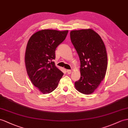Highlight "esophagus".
Returning a JSON list of instances; mask_svg holds the SVG:
<instances>
[{
	"label": "esophagus",
	"mask_w": 128,
	"mask_h": 128,
	"mask_svg": "<svg viewBox=\"0 0 128 128\" xmlns=\"http://www.w3.org/2000/svg\"><path fill=\"white\" fill-rule=\"evenodd\" d=\"M72 71L71 70H67V74H70L71 73H72Z\"/></svg>",
	"instance_id": "esophagus-1"
}]
</instances>
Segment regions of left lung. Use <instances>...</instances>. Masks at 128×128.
<instances>
[{"instance_id": "obj_1", "label": "left lung", "mask_w": 128, "mask_h": 128, "mask_svg": "<svg viewBox=\"0 0 128 128\" xmlns=\"http://www.w3.org/2000/svg\"><path fill=\"white\" fill-rule=\"evenodd\" d=\"M70 37L80 61L81 76L75 82V87L83 94H91L104 79L106 72L105 44L100 36L91 29L71 31Z\"/></svg>"}]
</instances>
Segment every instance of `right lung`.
Listing matches in <instances>:
<instances>
[{
	"instance_id": "right-lung-1",
	"label": "right lung",
	"mask_w": 128,
	"mask_h": 128,
	"mask_svg": "<svg viewBox=\"0 0 128 128\" xmlns=\"http://www.w3.org/2000/svg\"><path fill=\"white\" fill-rule=\"evenodd\" d=\"M68 31H38L28 40L25 54L27 73L33 85L43 94L57 88L64 73L53 61L57 46L66 38Z\"/></svg>"
}]
</instances>
